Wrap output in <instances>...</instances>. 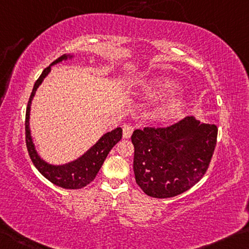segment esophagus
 <instances>
[{
    "label": "esophagus",
    "mask_w": 249,
    "mask_h": 249,
    "mask_svg": "<svg viewBox=\"0 0 249 249\" xmlns=\"http://www.w3.org/2000/svg\"><path fill=\"white\" fill-rule=\"evenodd\" d=\"M133 132V127L130 124H124V128H122V137L124 138V139H129L130 137H131Z\"/></svg>",
    "instance_id": "34e87169"
}]
</instances>
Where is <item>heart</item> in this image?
Returning a JSON list of instances; mask_svg holds the SVG:
<instances>
[{
	"label": "heart",
	"mask_w": 249,
	"mask_h": 249,
	"mask_svg": "<svg viewBox=\"0 0 249 249\" xmlns=\"http://www.w3.org/2000/svg\"><path fill=\"white\" fill-rule=\"evenodd\" d=\"M179 89H180V87L173 80L156 78L142 83L140 88V92L149 100H158V99L169 97L166 100L159 102L155 108V114L158 119H168V118L174 117L182 106V98L176 97V95L170 97V95L177 92Z\"/></svg>",
	"instance_id": "obj_1"
}]
</instances>
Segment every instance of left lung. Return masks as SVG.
Returning a JSON list of instances; mask_svg holds the SVG:
<instances>
[{"instance_id":"left-lung-1","label":"left lung","mask_w":249,"mask_h":249,"mask_svg":"<svg viewBox=\"0 0 249 249\" xmlns=\"http://www.w3.org/2000/svg\"><path fill=\"white\" fill-rule=\"evenodd\" d=\"M218 129L187 117L167 128L135 130L133 171L138 186L155 198L185 193L200 180L215 150Z\"/></svg>"}]
</instances>
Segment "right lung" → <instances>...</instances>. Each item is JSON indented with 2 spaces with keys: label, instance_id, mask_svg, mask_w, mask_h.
<instances>
[{
  "label": "right lung",
  "instance_id": "right-lung-1",
  "mask_svg": "<svg viewBox=\"0 0 249 249\" xmlns=\"http://www.w3.org/2000/svg\"><path fill=\"white\" fill-rule=\"evenodd\" d=\"M73 58V54H63L59 59H56L54 62H52L51 66L44 69L33 87L25 114V141L30 158H31L33 164L49 181L66 189H80L89 185L99 173L110 150L113 148L114 144L119 142L122 137V129L120 127L113 129L112 131L105 133L92 147L88 149L85 154L80 156L79 158L63 164H52L41 158L36 148V144L33 142L31 128H30L32 100L36 95L37 88L41 86L43 80L51 72V68L55 64L61 63L62 61L72 60Z\"/></svg>",
  "mask_w": 249,
  "mask_h": 249
}]
</instances>
